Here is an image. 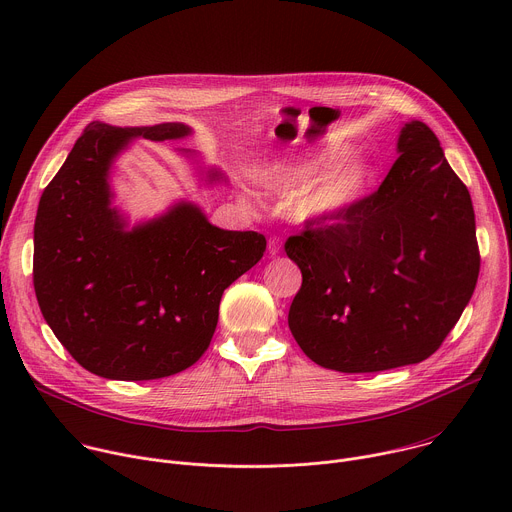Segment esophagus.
Here are the masks:
<instances>
[{"mask_svg":"<svg viewBox=\"0 0 512 512\" xmlns=\"http://www.w3.org/2000/svg\"><path fill=\"white\" fill-rule=\"evenodd\" d=\"M279 251H281V241H279L277 237H271V239L267 241V253H269L271 257H275V255H279Z\"/></svg>","mask_w":512,"mask_h":512,"instance_id":"34e87169","label":"esophagus"}]
</instances>
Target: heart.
Here are the masks:
<instances>
[{
  "label": "heart",
  "mask_w": 512,
  "mask_h": 512,
  "mask_svg": "<svg viewBox=\"0 0 512 512\" xmlns=\"http://www.w3.org/2000/svg\"><path fill=\"white\" fill-rule=\"evenodd\" d=\"M348 143L326 148L287 164L259 172L257 182L289 200V218L304 229H328L340 223L371 196L377 186V166L367 158H350Z\"/></svg>",
  "instance_id": "heart-1"
}]
</instances>
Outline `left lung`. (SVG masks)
<instances>
[{"label": "left lung", "mask_w": 512, "mask_h": 512, "mask_svg": "<svg viewBox=\"0 0 512 512\" xmlns=\"http://www.w3.org/2000/svg\"><path fill=\"white\" fill-rule=\"evenodd\" d=\"M397 154L354 212L285 243L302 271L289 330L330 371L379 373L425 360L474 294L480 255L468 188L423 121L401 125Z\"/></svg>", "instance_id": "left-lung-1"}]
</instances>
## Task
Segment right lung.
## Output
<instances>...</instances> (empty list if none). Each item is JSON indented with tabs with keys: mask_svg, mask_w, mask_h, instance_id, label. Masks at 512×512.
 Here are the masks:
<instances>
[{
	"mask_svg": "<svg viewBox=\"0 0 512 512\" xmlns=\"http://www.w3.org/2000/svg\"><path fill=\"white\" fill-rule=\"evenodd\" d=\"M184 123L87 125L42 192L34 289L46 324L81 367L113 381L176 375L204 354L223 291L265 251L255 231L218 229L192 200L129 225L111 174L135 139L178 141ZM204 186L229 184L192 150H174Z\"/></svg>",
	"mask_w": 512,
	"mask_h": 512,
	"instance_id": "right-lung-1",
	"label": "right lung"
}]
</instances>
